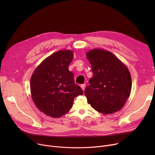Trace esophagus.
<instances>
[{"mask_svg":"<svg viewBox=\"0 0 155 155\" xmlns=\"http://www.w3.org/2000/svg\"><path fill=\"white\" fill-rule=\"evenodd\" d=\"M80 87H81V88H82V90L84 91H85V84H82Z\"/></svg>","mask_w":155,"mask_h":155,"instance_id":"esophagus-1","label":"esophagus"}]
</instances>
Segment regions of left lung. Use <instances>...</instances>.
Masks as SVG:
<instances>
[{
    "label": "left lung",
    "instance_id": "8db88e82",
    "mask_svg": "<svg viewBox=\"0 0 155 155\" xmlns=\"http://www.w3.org/2000/svg\"><path fill=\"white\" fill-rule=\"evenodd\" d=\"M93 77L85 90L87 102L104 114L123 107L131 91V75L125 65L109 51L94 49L87 54Z\"/></svg>",
    "mask_w": 155,
    "mask_h": 155
}]
</instances>
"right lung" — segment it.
I'll use <instances>...</instances> for the list:
<instances>
[{
  "mask_svg": "<svg viewBox=\"0 0 155 155\" xmlns=\"http://www.w3.org/2000/svg\"><path fill=\"white\" fill-rule=\"evenodd\" d=\"M73 58V52L70 50L54 53L39 64L31 77L32 101L47 116H63L72 107L74 98L84 93L68 70Z\"/></svg>",
  "mask_w": 155,
  "mask_h": 155,
  "instance_id": "right-lung-1",
  "label": "right lung"
}]
</instances>
